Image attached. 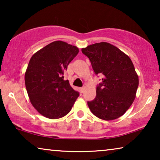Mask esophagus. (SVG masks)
I'll return each mask as SVG.
<instances>
[{
	"mask_svg": "<svg viewBox=\"0 0 160 160\" xmlns=\"http://www.w3.org/2000/svg\"><path fill=\"white\" fill-rule=\"evenodd\" d=\"M79 90H80V92H82V93L84 92V87H80V88H79Z\"/></svg>",
	"mask_w": 160,
	"mask_h": 160,
	"instance_id": "obj_1",
	"label": "esophagus"
}]
</instances>
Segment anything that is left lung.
Instances as JSON below:
<instances>
[{
    "mask_svg": "<svg viewBox=\"0 0 160 160\" xmlns=\"http://www.w3.org/2000/svg\"><path fill=\"white\" fill-rule=\"evenodd\" d=\"M90 60L102 82L96 88V97L87 104L92 113L103 120H113L124 114L135 98L138 76L129 57L106 42L96 43L82 49Z\"/></svg>",
    "mask_w": 160,
    "mask_h": 160,
    "instance_id": "8db88e82",
    "label": "left lung"
}]
</instances>
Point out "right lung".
Returning a JSON list of instances; mask_svg holds the SVG:
<instances>
[{"instance_id":"add662e5","label":"right lung","mask_w":160,"mask_h":160,"mask_svg":"<svg viewBox=\"0 0 160 160\" xmlns=\"http://www.w3.org/2000/svg\"><path fill=\"white\" fill-rule=\"evenodd\" d=\"M78 53L75 46L56 41L30 58L25 76L26 89L32 105L43 117H65L79 95L63 76Z\"/></svg>"}]
</instances>
